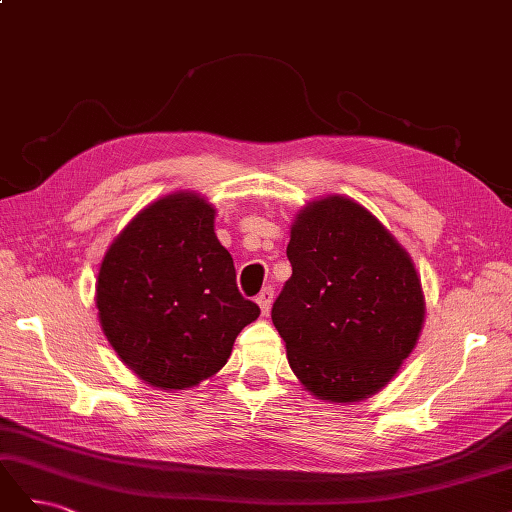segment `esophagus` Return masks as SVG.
Listing matches in <instances>:
<instances>
[{
    "mask_svg": "<svg viewBox=\"0 0 512 512\" xmlns=\"http://www.w3.org/2000/svg\"><path fill=\"white\" fill-rule=\"evenodd\" d=\"M256 303H258V307H260V312L267 316L269 309H271V303H273V288H271V286L262 288V292L256 297Z\"/></svg>",
    "mask_w": 512,
    "mask_h": 512,
    "instance_id": "1",
    "label": "esophagus"
}]
</instances>
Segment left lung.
<instances>
[{"instance_id":"obj_1","label":"left lung","mask_w":512,"mask_h":512,"mask_svg":"<svg viewBox=\"0 0 512 512\" xmlns=\"http://www.w3.org/2000/svg\"><path fill=\"white\" fill-rule=\"evenodd\" d=\"M292 275L273 324L305 391L354 404L382 391L416 348L425 294L410 254L374 213L342 194L290 224Z\"/></svg>"}]
</instances>
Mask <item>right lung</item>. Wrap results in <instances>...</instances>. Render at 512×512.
<instances>
[{"label":"right lung","instance_id":"obj_1","mask_svg":"<svg viewBox=\"0 0 512 512\" xmlns=\"http://www.w3.org/2000/svg\"><path fill=\"white\" fill-rule=\"evenodd\" d=\"M96 307L121 363L160 391L213 378L260 316L215 237V207L192 190L153 200L119 232L98 271Z\"/></svg>","mask_w":512,"mask_h":512}]
</instances>
